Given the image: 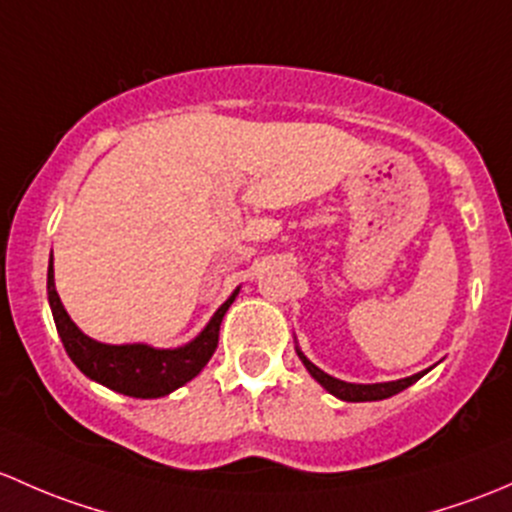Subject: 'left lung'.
Returning a JSON list of instances; mask_svg holds the SVG:
<instances>
[{
  "label": "left lung",
  "instance_id": "obj_1",
  "mask_svg": "<svg viewBox=\"0 0 512 512\" xmlns=\"http://www.w3.org/2000/svg\"><path fill=\"white\" fill-rule=\"evenodd\" d=\"M295 352H298L300 362L305 365V370L313 374L315 382L323 384L325 389H328L330 394L337 399H342V402H377V399H387V397H394V394H399L402 389L412 387L416 379L424 377V372H416L412 377H404V379H397V382H379V384H352V382H342V379H335L330 377L328 372H323L320 367H315L313 362L308 360V357L300 352V347H295Z\"/></svg>",
  "mask_w": 512,
  "mask_h": 512
}]
</instances>
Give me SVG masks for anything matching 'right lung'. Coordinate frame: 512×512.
Wrapping results in <instances>:
<instances>
[{"label": "right lung", "mask_w": 512, "mask_h": 512, "mask_svg": "<svg viewBox=\"0 0 512 512\" xmlns=\"http://www.w3.org/2000/svg\"><path fill=\"white\" fill-rule=\"evenodd\" d=\"M46 291H49V305L51 313H54L56 330H59V337L73 365L86 377H91L93 382L135 399L165 397V394L175 392L182 384H187L189 379L197 377L204 370V365L212 360L214 350L219 345L221 320H224L226 310H229V305L239 295V288H236L229 295V300L221 303V308L212 315L207 328L194 337L192 342L182 347H172V350H157V347L142 345V342H133V345H105V342L83 335L78 325L68 318L59 293H56L54 261H49Z\"/></svg>", "instance_id": "obj_1"}]
</instances>
